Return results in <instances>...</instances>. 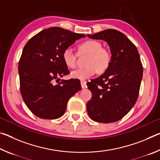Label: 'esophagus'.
Listing matches in <instances>:
<instances>
[{
	"mask_svg": "<svg viewBox=\"0 0 160 160\" xmlns=\"http://www.w3.org/2000/svg\"><path fill=\"white\" fill-rule=\"evenodd\" d=\"M80 84H81V87H82V88L84 89L85 88L87 87V85H86V82L85 81H80Z\"/></svg>",
	"mask_w": 160,
	"mask_h": 160,
	"instance_id": "34e87169",
	"label": "esophagus"
}]
</instances>
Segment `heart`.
Listing matches in <instances>:
<instances>
[{
    "mask_svg": "<svg viewBox=\"0 0 160 160\" xmlns=\"http://www.w3.org/2000/svg\"><path fill=\"white\" fill-rule=\"evenodd\" d=\"M79 54H89L86 68L78 69L72 71L70 76L75 79L85 80L94 76L97 71L99 73L104 72L109 68L112 62V55L109 49L102 47V43L97 40H88L78 46ZM62 58L66 66L74 69L77 66L78 55L70 48H65Z\"/></svg>",
    "mask_w": 160,
    "mask_h": 160,
    "instance_id": "1",
    "label": "heart"
}]
</instances>
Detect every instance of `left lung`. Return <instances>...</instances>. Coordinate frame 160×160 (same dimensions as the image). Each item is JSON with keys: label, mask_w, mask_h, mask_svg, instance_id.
I'll return each mask as SVG.
<instances>
[{"label": "left lung", "mask_w": 160, "mask_h": 160, "mask_svg": "<svg viewBox=\"0 0 160 160\" xmlns=\"http://www.w3.org/2000/svg\"><path fill=\"white\" fill-rule=\"evenodd\" d=\"M88 36L107 42L112 55L104 73L87 83L92 94L87 104L88 115L97 122H116L131 111L139 95L143 68L138 51L126 35L116 29Z\"/></svg>", "instance_id": "left-lung-1"}]
</instances>
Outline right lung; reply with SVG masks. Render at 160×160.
<instances>
[{
  "label": "right lung",
  "mask_w": 160,
  "mask_h": 160,
  "mask_svg": "<svg viewBox=\"0 0 160 160\" xmlns=\"http://www.w3.org/2000/svg\"><path fill=\"white\" fill-rule=\"evenodd\" d=\"M85 34L61 28L46 29L27 42L19 61L20 88L26 106L37 117L56 119L63 115L69 99L81 90L78 79L53 81L70 73L62 58L68 48Z\"/></svg>",
  "instance_id": "1"
}]
</instances>
